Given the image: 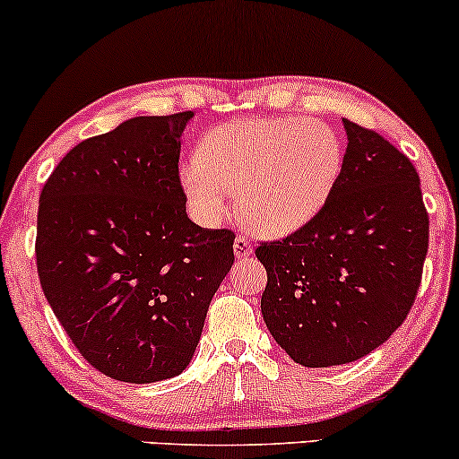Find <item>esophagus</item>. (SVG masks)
I'll list each match as a JSON object with an SVG mask.
<instances>
[{
    "label": "esophagus",
    "instance_id": "obj_1",
    "mask_svg": "<svg viewBox=\"0 0 459 459\" xmlns=\"http://www.w3.org/2000/svg\"><path fill=\"white\" fill-rule=\"evenodd\" d=\"M234 254L236 257H249L251 254H254V245L249 243V238H245V236H238V238L234 240Z\"/></svg>",
    "mask_w": 459,
    "mask_h": 459
}]
</instances>
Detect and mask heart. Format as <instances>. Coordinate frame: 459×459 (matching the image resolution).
I'll list each match as a JSON object with an SVG mask.
<instances>
[{"instance_id": "obj_1", "label": "heart", "mask_w": 459, "mask_h": 459, "mask_svg": "<svg viewBox=\"0 0 459 459\" xmlns=\"http://www.w3.org/2000/svg\"><path fill=\"white\" fill-rule=\"evenodd\" d=\"M342 169V145L325 123L266 117L228 123L204 138L199 158L182 164L186 202L204 223L223 216L231 190L251 230L284 238L323 210Z\"/></svg>"}]
</instances>
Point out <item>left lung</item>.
Wrapping results in <instances>:
<instances>
[{"label": "left lung", "instance_id": "obj_1", "mask_svg": "<svg viewBox=\"0 0 459 459\" xmlns=\"http://www.w3.org/2000/svg\"><path fill=\"white\" fill-rule=\"evenodd\" d=\"M342 126L341 178L321 212L255 249L269 275L266 327L307 368L355 362L393 336L414 303L429 240L414 164L377 132Z\"/></svg>", "mask_w": 459, "mask_h": 459}]
</instances>
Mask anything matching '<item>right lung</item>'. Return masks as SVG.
Instances as JSON below:
<instances>
[{
    "mask_svg": "<svg viewBox=\"0 0 459 459\" xmlns=\"http://www.w3.org/2000/svg\"><path fill=\"white\" fill-rule=\"evenodd\" d=\"M193 117H134L82 141L39 199L45 297L77 351L118 382H162L188 367L234 264V234L186 214L178 162Z\"/></svg>",
    "mask_w": 459,
    "mask_h": 459,
    "instance_id": "right-lung-1",
    "label": "right lung"
}]
</instances>
